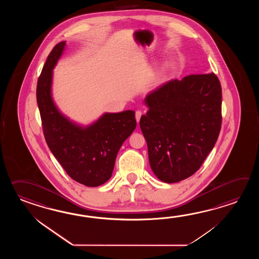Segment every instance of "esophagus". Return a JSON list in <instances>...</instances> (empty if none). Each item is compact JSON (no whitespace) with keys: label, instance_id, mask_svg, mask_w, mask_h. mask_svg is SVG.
<instances>
[{"label":"esophagus","instance_id":"esophagus-1","mask_svg":"<svg viewBox=\"0 0 259 259\" xmlns=\"http://www.w3.org/2000/svg\"><path fill=\"white\" fill-rule=\"evenodd\" d=\"M142 116H143V112H142V111H136V113H135V117H136V120H137L138 123L140 122V119H141Z\"/></svg>","mask_w":259,"mask_h":259}]
</instances>
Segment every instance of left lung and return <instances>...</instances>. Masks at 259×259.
Listing matches in <instances>:
<instances>
[{
    "label": "left lung",
    "instance_id": "left-lung-1",
    "mask_svg": "<svg viewBox=\"0 0 259 259\" xmlns=\"http://www.w3.org/2000/svg\"><path fill=\"white\" fill-rule=\"evenodd\" d=\"M222 90L214 73L193 74L162 84L146 96L140 120L149 162L162 182L192 176L215 145L221 128Z\"/></svg>",
    "mask_w": 259,
    "mask_h": 259
}]
</instances>
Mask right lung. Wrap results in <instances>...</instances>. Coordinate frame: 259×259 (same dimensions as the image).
I'll return each instance as SVG.
<instances>
[{
    "mask_svg": "<svg viewBox=\"0 0 259 259\" xmlns=\"http://www.w3.org/2000/svg\"><path fill=\"white\" fill-rule=\"evenodd\" d=\"M66 41L50 53L37 84V103L45 141L67 175L89 187L107 182L114 169L116 154L136 127L135 112L106 113L87 127L73 124L57 110L52 96L53 68Z\"/></svg>",
    "mask_w": 259,
    "mask_h": 259,
    "instance_id": "obj_1",
    "label": "right lung"
}]
</instances>
